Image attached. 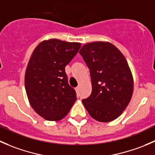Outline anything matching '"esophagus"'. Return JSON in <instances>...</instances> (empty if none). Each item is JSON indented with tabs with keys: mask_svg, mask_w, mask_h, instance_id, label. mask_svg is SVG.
Returning <instances> with one entry per match:
<instances>
[{
	"mask_svg": "<svg viewBox=\"0 0 155 155\" xmlns=\"http://www.w3.org/2000/svg\"><path fill=\"white\" fill-rule=\"evenodd\" d=\"M79 86L76 87V91H79Z\"/></svg>",
	"mask_w": 155,
	"mask_h": 155,
	"instance_id": "1",
	"label": "esophagus"
}]
</instances>
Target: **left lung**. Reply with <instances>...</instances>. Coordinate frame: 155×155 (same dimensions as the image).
I'll return each instance as SVG.
<instances>
[{
	"label": "left lung",
	"mask_w": 155,
	"mask_h": 155,
	"mask_svg": "<svg viewBox=\"0 0 155 155\" xmlns=\"http://www.w3.org/2000/svg\"><path fill=\"white\" fill-rule=\"evenodd\" d=\"M90 70L92 92L82 104L89 115L100 122L120 116L130 101L134 78L125 57L109 42H93L79 51Z\"/></svg>",
	"instance_id": "left-lung-1"
}]
</instances>
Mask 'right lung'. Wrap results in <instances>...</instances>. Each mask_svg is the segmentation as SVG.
<instances>
[{"label":"right lung","instance_id":"obj_1","mask_svg":"<svg viewBox=\"0 0 155 155\" xmlns=\"http://www.w3.org/2000/svg\"><path fill=\"white\" fill-rule=\"evenodd\" d=\"M80 47L79 43L49 39L39 43L33 51L25 85L31 107L44 119L60 121L76 102V91L69 85L65 67Z\"/></svg>","mask_w":155,"mask_h":155}]
</instances>
